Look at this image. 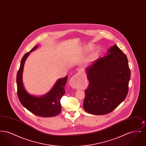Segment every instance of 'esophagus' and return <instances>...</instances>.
I'll list each match as a JSON object with an SVG mask.
<instances>
[{
  "mask_svg": "<svg viewBox=\"0 0 146 146\" xmlns=\"http://www.w3.org/2000/svg\"><path fill=\"white\" fill-rule=\"evenodd\" d=\"M80 73H78L76 75L72 76L70 80V85L72 88L78 89L80 85Z\"/></svg>",
  "mask_w": 146,
  "mask_h": 146,
  "instance_id": "obj_1",
  "label": "esophagus"
}]
</instances>
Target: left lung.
<instances>
[{
    "mask_svg": "<svg viewBox=\"0 0 146 146\" xmlns=\"http://www.w3.org/2000/svg\"><path fill=\"white\" fill-rule=\"evenodd\" d=\"M107 54L85 70L89 84L85 90L84 109L92 114L111 113L128 93L131 72L126 56L117 45Z\"/></svg>",
    "mask_w": 146,
    "mask_h": 146,
    "instance_id": "obj_1",
    "label": "left lung"
}]
</instances>
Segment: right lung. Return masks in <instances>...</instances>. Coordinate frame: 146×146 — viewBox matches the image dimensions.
Masks as SVG:
<instances>
[{
  "instance_id": "1",
  "label": "right lung",
  "mask_w": 146,
  "mask_h": 146,
  "mask_svg": "<svg viewBox=\"0 0 146 146\" xmlns=\"http://www.w3.org/2000/svg\"><path fill=\"white\" fill-rule=\"evenodd\" d=\"M37 48L38 46H35L23 56L21 60L20 67L16 76L17 95L22 106L33 114L42 117H54L61 111L60 100L66 92L64 86L68 76L58 79L52 89L42 97H36L29 94L25 90L23 84L22 73L27 57L31 52Z\"/></svg>"
}]
</instances>
